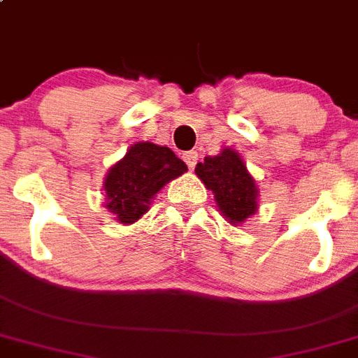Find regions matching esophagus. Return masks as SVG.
Instances as JSON below:
<instances>
[{
	"label": "esophagus",
	"instance_id": "obj_1",
	"mask_svg": "<svg viewBox=\"0 0 358 358\" xmlns=\"http://www.w3.org/2000/svg\"><path fill=\"white\" fill-rule=\"evenodd\" d=\"M184 162H185V164H187L189 169H193L194 165H196V162H198V152L196 151L185 152V155H184Z\"/></svg>",
	"mask_w": 358,
	"mask_h": 358
}]
</instances>
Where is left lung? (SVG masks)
I'll use <instances>...</instances> for the list:
<instances>
[{
    "label": "left lung",
    "mask_w": 358,
    "mask_h": 358,
    "mask_svg": "<svg viewBox=\"0 0 358 358\" xmlns=\"http://www.w3.org/2000/svg\"><path fill=\"white\" fill-rule=\"evenodd\" d=\"M194 173L213 191L218 211L231 225L244 224L258 211L257 180L235 149L224 147L216 156H206Z\"/></svg>",
    "instance_id": "1"
}]
</instances>
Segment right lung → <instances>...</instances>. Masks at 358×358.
Instances as JSON below:
<instances>
[{"label":"right lung","instance_id":"obj_1","mask_svg":"<svg viewBox=\"0 0 358 358\" xmlns=\"http://www.w3.org/2000/svg\"><path fill=\"white\" fill-rule=\"evenodd\" d=\"M185 171L187 165L169 147L133 143L105 176L103 206L120 224H134L149 211L156 194Z\"/></svg>","mask_w":358,"mask_h":358}]
</instances>
